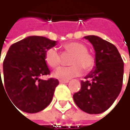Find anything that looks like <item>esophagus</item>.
Masks as SVG:
<instances>
[{
    "label": "esophagus",
    "mask_w": 130,
    "mask_h": 130,
    "mask_svg": "<svg viewBox=\"0 0 130 130\" xmlns=\"http://www.w3.org/2000/svg\"><path fill=\"white\" fill-rule=\"evenodd\" d=\"M60 83H68L69 80H59Z\"/></svg>",
    "instance_id": "1"
}]
</instances>
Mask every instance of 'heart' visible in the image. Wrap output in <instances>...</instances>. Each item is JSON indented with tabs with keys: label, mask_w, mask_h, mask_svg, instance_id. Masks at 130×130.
<instances>
[{
	"label": "heart",
	"mask_w": 130,
	"mask_h": 130,
	"mask_svg": "<svg viewBox=\"0 0 130 130\" xmlns=\"http://www.w3.org/2000/svg\"><path fill=\"white\" fill-rule=\"evenodd\" d=\"M61 50L64 55H72L69 60L68 67H61L55 70L54 75L56 78L63 80L80 75L83 70L89 72L95 67V59L87 51L85 44L80 42H70L63 44ZM45 61L52 68L58 67L62 62V56L55 47H50L45 52Z\"/></svg>",
	"instance_id": "1"
}]
</instances>
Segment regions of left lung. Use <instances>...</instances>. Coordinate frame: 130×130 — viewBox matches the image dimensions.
Returning a JSON list of instances; mask_svg holds the SVG:
<instances>
[{
    "label": "left lung",
    "mask_w": 130,
    "mask_h": 130,
    "mask_svg": "<svg viewBox=\"0 0 130 130\" xmlns=\"http://www.w3.org/2000/svg\"><path fill=\"white\" fill-rule=\"evenodd\" d=\"M84 38L94 46L95 69L80 81V89L73 99L84 112L99 114L112 106L121 90L124 61L112 43L95 35Z\"/></svg>",
    "instance_id": "1"
}]
</instances>
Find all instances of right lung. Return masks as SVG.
Listing matches in <instances>:
<instances>
[{
    "mask_svg": "<svg viewBox=\"0 0 130 130\" xmlns=\"http://www.w3.org/2000/svg\"><path fill=\"white\" fill-rule=\"evenodd\" d=\"M55 43L45 37L30 36L13 43L7 52L3 63L4 84L0 70V89L5 88L10 102L23 112H38L52 101L58 80L40 77L50 75L44 56Z\"/></svg>",
    "mask_w": 130,
    "mask_h": 130,
    "instance_id": "add662e5",
    "label": "right lung"
}]
</instances>
